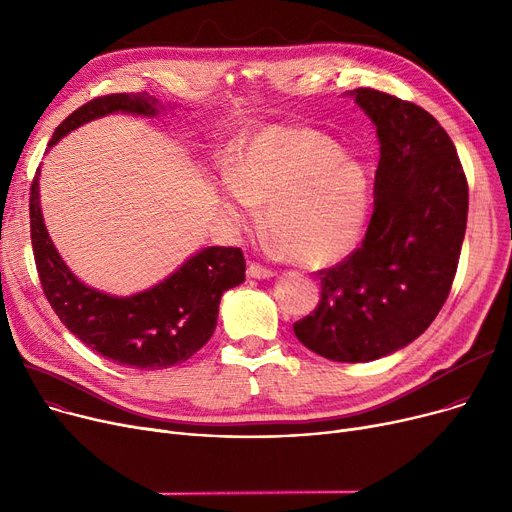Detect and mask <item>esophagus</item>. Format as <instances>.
<instances>
[{
	"label": "esophagus",
	"instance_id": "esophagus-1",
	"mask_svg": "<svg viewBox=\"0 0 512 512\" xmlns=\"http://www.w3.org/2000/svg\"><path fill=\"white\" fill-rule=\"evenodd\" d=\"M247 276L255 278V280H270V278H274V270H270V267H265L261 263H249Z\"/></svg>",
	"mask_w": 512,
	"mask_h": 512
}]
</instances>
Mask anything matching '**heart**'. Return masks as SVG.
<instances>
[{
    "instance_id": "heart-1",
    "label": "heart",
    "mask_w": 512,
    "mask_h": 512,
    "mask_svg": "<svg viewBox=\"0 0 512 512\" xmlns=\"http://www.w3.org/2000/svg\"><path fill=\"white\" fill-rule=\"evenodd\" d=\"M263 205L280 253L303 267L332 265L365 228L367 176L317 132L270 128L236 157L222 193L236 224H251Z\"/></svg>"
}]
</instances>
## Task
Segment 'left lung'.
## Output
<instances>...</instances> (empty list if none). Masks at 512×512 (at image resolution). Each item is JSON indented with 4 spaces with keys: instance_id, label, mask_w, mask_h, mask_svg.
I'll return each mask as SVG.
<instances>
[{
    "instance_id": "left-lung-1",
    "label": "left lung",
    "mask_w": 512,
    "mask_h": 512,
    "mask_svg": "<svg viewBox=\"0 0 512 512\" xmlns=\"http://www.w3.org/2000/svg\"><path fill=\"white\" fill-rule=\"evenodd\" d=\"M351 95L380 141L373 213L361 247L319 272L321 299L294 334L321 357L365 363L419 338L446 303L469 186L446 130L423 107L375 89Z\"/></svg>"
}]
</instances>
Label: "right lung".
<instances>
[{
    "instance_id": "1",
    "label": "right lung",
    "mask_w": 512,
    "mask_h": 512,
    "mask_svg": "<svg viewBox=\"0 0 512 512\" xmlns=\"http://www.w3.org/2000/svg\"><path fill=\"white\" fill-rule=\"evenodd\" d=\"M164 107L147 93H114L80 105L53 132L49 147L95 118L124 112L153 118ZM31 240L45 297L62 324L91 351L134 369H164L191 359L211 338L222 294L245 282V255L236 247H207L153 288L110 297L80 282L43 224L39 170L31 184Z\"/></svg>"
}]
</instances>
